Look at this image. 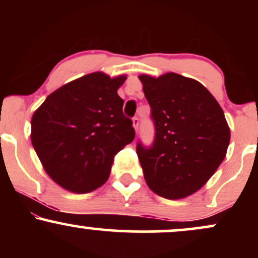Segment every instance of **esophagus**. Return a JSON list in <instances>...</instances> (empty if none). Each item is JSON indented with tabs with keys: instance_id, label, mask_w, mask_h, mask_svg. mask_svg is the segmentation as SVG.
I'll return each mask as SVG.
<instances>
[{
	"instance_id": "obj_1",
	"label": "esophagus",
	"mask_w": 258,
	"mask_h": 258,
	"mask_svg": "<svg viewBox=\"0 0 258 258\" xmlns=\"http://www.w3.org/2000/svg\"><path fill=\"white\" fill-rule=\"evenodd\" d=\"M133 127H135V130H136V132L138 131V128H139V119L137 116L136 117H133Z\"/></svg>"
}]
</instances>
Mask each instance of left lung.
I'll return each mask as SVG.
<instances>
[{"instance_id": "8db88e82", "label": "left lung", "mask_w": 258, "mask_h": 258, "mask_svg": "<svg viewBox=\"0 0 258 258\" xmlns=\"http://www.w3.org/2000/svg\"><path fill=\"white\" fill-rule=\"evenodd\" d=\"M152 108V147L137 144L144 179L155 194L182 199L211 178L226 158L230 131L215 97L200 82L174 73L141 75Z\"/></svg>"}]
</instances>
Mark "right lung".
I'll return each instance as SVG.
<instances>
[{
  "label": "right lung",
  "instance_id": "right-lung-1",
  "mask_svg": "<svg viewBox=\"0 0 258 258\" xmlns=\"http://www.w3.org/2000/svg\"><path fill=\"white\" fill-rule=\"evenodd\" d=\"M126 76L92 73L49 94L31 119V143L57 184L74 193L103 185L114 156L135 139L117 90Z\"/></svg>",
  "mask_w": 258,
  "mask_h": 258
}]
</instances>
